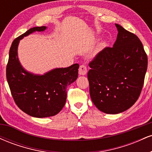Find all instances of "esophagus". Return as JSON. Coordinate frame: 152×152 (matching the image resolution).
I'll use <instances>...</instances> for the list:
<instances>
[{
    "mask_svg": "<svg viewBox=\"0 0 152 152\" xmlns=\"http://www.w3.org/2000/svg\"><path fill=\"white\" fill-rule=\"evenodd\" d=\"M87 73V68L86 66L84 65H81L79 67V69H78V74L79 75H81V76H84L86 75Z\"/></svg>",
    "mask_w": 152,
    "mask_h": 152,
    "instance_id": "1",
    "label": "esophagus"
}]
</instances>
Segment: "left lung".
Wrapping results in <instances>:
<instances>
[{"instance_id": "8db88e82", "label": "left lung", "mask_w": 152, "mask_h": 152, "mask_svg": "<svg viewBox=\"0 0 152 152\" xmlns=\"http://www.w3.org/2000/svg\"><path fill=\"white\" fill-rule=\"evenodd\" d=\"M112 48L106 47L89 63L91 99L102 112H123L137 101L147 69V56L139 38L118 24Z\"/></svg>"}]
</instances>
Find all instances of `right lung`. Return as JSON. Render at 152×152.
Instances as JSON below:
<instances>
[{
	"label": "right lung",
	"instance_id": "1",
	"mask_svg": "<svg viewBox=\"0 0 152 152\" xmlns=\"http://www.w3.org/2000/svg\"><path fill=\"white\" fill-rule=\"evenodd\" d=\"M46 26L31 28L13 41L9 51L6 78L12 96L19 109L36 118L58 114L66 104V88L78 77V64L57 68L43 75L34 74L24 69L18 57L20 40L36 31H44Z\"/></svg>",
	"mask_w": 152,
	"mask_h": 152
}]
</instances>
